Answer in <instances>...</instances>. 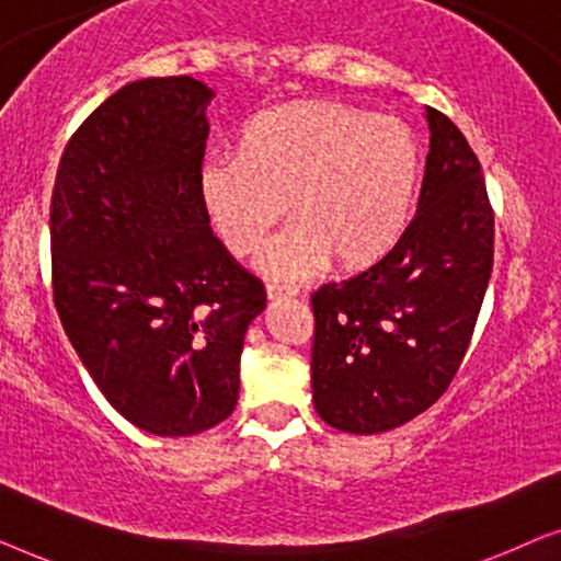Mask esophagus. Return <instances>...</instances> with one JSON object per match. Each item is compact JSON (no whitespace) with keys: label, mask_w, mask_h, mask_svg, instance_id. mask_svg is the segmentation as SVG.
<instances>
[{"label":"esophagus","mask_w":561,"mask_h":561,"mask_svg":"<svg viewBox=\"0 0 561 561\" xmlns=\"http://www.w3.org/2000/svg\"><path fill=\"white\" fill-rule=\"evenodd\" d=\"M267 301L271 304H278V301H288V298H294L296 294L294 290H286V288H280V286H267Z\"/></svg>","instance_id":"1"}]
</instances>
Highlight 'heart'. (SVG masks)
Listing matches in <instances>:
<instances>
[{"mask_svg":"<svg viewBox=\"0 0 561 561\" xmlns=\"http://www.w3.org/2000/svg\"><path fill=\"white\" fill-rule=\"evenodd\" d=\"M424 150L409 122L332 99H296L260 112L237 152L198 168V198L237 257L260 250L288 209L294 221L257 257V271L298 283L329 260L365 271L401 240L416 206Z\"/></svg>","mask_w":561,"mask_h":561,"instance_id":"heart-1","label":"heart"}]
</instances>
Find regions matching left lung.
Returning a JSON list of instances; mask_svg holds the SVG:
<instances>
[{
  "mask_svg": "<svg viewBox=\"0 0 561 561\" xmlns=\"http://www.w3.org/2000/svg\"><path fill=\"white\" fill-rule=\"evenodd\" d=\"M424 117L416 217L380 263L311 296L313 409L347 434L390 432L447 390L493 273L480 160L449 117L428 106Z\"/></svg>",
  "mask_w": 561,
  "mask_h": 561,
  "instance_id": "1",
  "label": "left lung"
}]
</instances>
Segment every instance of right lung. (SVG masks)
Here are the masks:
<instances>
[{
	"mask_svg": "<svg viewBox=\"0 0 561 561\" xmlns=\"http://www.w3.org/2000/svg\"><path fill=\"white\" fill-rule=\"evenodd\" d=\"M211 99L191 76L122 87L68 140L50 202L60 324L106 401L156 436L234 411L244 334L265 311L198 198Z\"/></svg>",
	"mask_w": 561,
	"mask_h": 561,
	"instance_id": "1",
	"label": "right lung"
}]
</instances>
